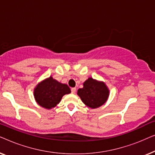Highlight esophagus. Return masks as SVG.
Returning a JSON list of instances; mask_svg holds the SVG:
<instances>
[{
	"instance_id": "34e87169",
	"label": "esophagus",
	"mask_w": 155,
	"mask_h": 155,
	"mask_svg": "<svg viewBox=\"0 0 155 155\" xmlns=\"http://www.w3.org/2000/svg\"><path fill=\"white\" fill-rule=\"evenodd\" d=\"M75 92H76V88L75 87L71 88V92L73 93V94H75Z\"/></svg>"
}]
</instances>
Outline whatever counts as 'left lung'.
I'll return each instance as SVG.
<instances>
[{
	"instance_id": "8db88e82",
	"label": "left lung",
	"mask_w": 155,
	"mask_h": 155,
	"mask_svg": "<svg viewBox=\"0 0 155 155\" xmlns=\"http://www.w3.org/2000/svg\"><path fill=\"white\" fill-rule=\"evenodd\" d=\"M77 94L87 107L97 109L107 102L109 90L105 82L89 78L84 82L83 87L78 90Z\"/></svg>"
}]
</instances>
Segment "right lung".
<instances>
[{
	"label": "right lung",
	"instance_id": "add662e5",
	"mask_svg": "<svg viewBox=\"0 0 155 155\" xmlns=\"http://www.w3.org/2000/svg\"><path fill=\"white\" fill-rule=\"evenodd\" d=\"M71 92L66 84L61 83L50 76L37 84L34 89V97L38 104L49 110L56 107L65 94Z\"/></svg>",
	"mask_w": 155,
	"mask_h": 155
}]
</instances>
